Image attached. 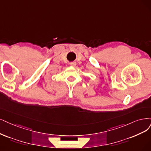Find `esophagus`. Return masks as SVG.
Listing matches in <instances>:
<instances>
[{"label":"esophagus","mask_w":151,"mask_h":151,"mask_svg":"<svg viewBox=\"0 0 151 151\" xmlns=\"http://www.w3.org/2000/svg\"><path fill=\"white\" fill-rule=\"evenodd\" d=\"M70 65L71 66H75L76 65V63H75V62H71V63H70Z\"/></svg>","instance_id":"1"}]
</instances>
